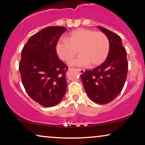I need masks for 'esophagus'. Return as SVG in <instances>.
<instances>
[{
    "label": "esophagus",
    "mask_w": 145,
    "mask_h": 145,
    "mask_svg": "<svg viewBox=\"0 0 145 145\" xmlns=\"http://www.w3.org/2000/svg\"><path fill=\"white\" fill-rule=\"evenodd\" d=\"M78 71H79L80 73V74H84V72H85V70H84V69H78Z\"/></svg>",
    "instance_id": "obj_1"
}]
</instances>
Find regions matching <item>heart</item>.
Here are the masks:
<instances>
[{"instance_id": "1", "label": "heart", "mask_w": 145, "mask_h": 145, "mask_svg": "<svg viewBox=\"0 0 145 145\" xmlns=\"http://www.w3.org/2000/svg\"><path fill=\"white\" fill-rule=\"evenodd\" d=\"M110 43L107 37L101 32L89 29H79L62 39L56 44V50L58 57L67 62L76 54L79 56L69 62L75 67H95L102 64L107 57Z\"/></svg>"}]
</instances>
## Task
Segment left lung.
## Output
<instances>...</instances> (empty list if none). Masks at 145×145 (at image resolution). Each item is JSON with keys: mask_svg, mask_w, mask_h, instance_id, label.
Wrapping results in <instances>:
<instances>
[{"mask_svg": "<svg viewBox=\"0 0 145 145\" xmlns=\"http://www.w3.org/2000/svg\"><path fill=\"white\" fill-rule=\"evenodd\" d=\"M108 39L110 50L106 60L93 70L86 71L81 78L88 97L98 104H106L119 95L127 78L128 63L126 50L121 38L98 26Z\"/></svg>", "mask_w": 145, "mask_h": 145, "instance_id": "obj_1", "label": "left lung"}]
</instances>
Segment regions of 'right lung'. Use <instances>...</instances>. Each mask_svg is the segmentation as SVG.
I'll use <instances>...</instances> for the list:
<instances>
[{"instance_id":"obj_1","label":"right lung","mask_w":145,"mask_h":145,"mask_svg":"<svg viewBox=\"0 0 145 145\" xmlns=\"http://www.w3.org/2000/svg\"><path fill=\"white\" fill-rule=\"evenodd\" d=\"M67 29L52 26L31 37L22 51L19 69L30 97L40 105L58 104L66 93L67 67L56 53V44Z\"/></svg>"}]
</instances>
